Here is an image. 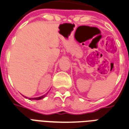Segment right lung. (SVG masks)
Instances as JSON below:
<instances>
[{
	"instance_id": "obj_1",
	"label": "right lung",
	"mask_w": 129,
	"mask_h": 129,
	"mask_svg": "<svg viewBox=\"0 0 129 129\" xmlns=\"http://www.w3.org/2000/svg\"><path fill=\"white\" fill-rule=\"evenodd\" d=\"M46 96V95H44V96H40V97H38V98H29V100H40V99H42L43 98H44Z\"/></svg>"
}]
</instances>
